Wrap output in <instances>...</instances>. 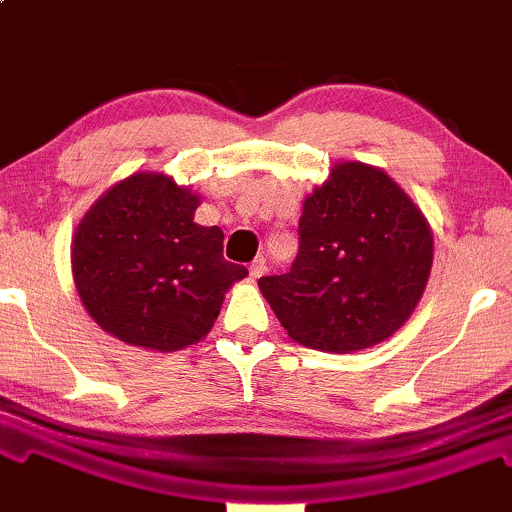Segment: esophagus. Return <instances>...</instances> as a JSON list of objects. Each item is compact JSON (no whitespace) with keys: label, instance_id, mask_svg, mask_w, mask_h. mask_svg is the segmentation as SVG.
Returning a JSON list of instances; mask_svg holds the SVG:
<instances>
[{"label":"esophagus","instance_id":"obj_1","mask_svg":"<svg viewBox=\"0 0 512 512\" xmlns=\"http://www.w3.org/2000/svg\"><path fill=\"white\" fill-rule=\"evenodd\" d=\"M266 273V259L259 255V257H255L253 262H250V276L253 278H262Z\"/></svg>","mask_w":512,"mask_h":512}]
</instances>
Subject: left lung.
Listing matches in <instances>:
<instances>
[{
    "mask_svg": "<svg viewBox=\"0 0 512 512\" xmlns=\"http://www.w3.org/2000/svg\"><path fill=\"white\" fill-rule=\"evenodd\" d=\"M299 239L292 269L257 282L294 342L358 352L391 338L416 310L432 271V230L384 170L335 163L303 200Z\"/></svg>",
    "mask_w": 512,
    "mask_h": 512,
    "instance_id": "8db88e82",
    "label": "left lung"
}]
</instances>
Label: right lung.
I'll list each match as a JSON object with an SVG mask.
<instances>
[{
	"mask_svg": "<svg viewBox=\"0 0 512 512\" xmlns=\"http://www.w3.org/2000/svg\"><path fill=\"white\" fill-rule=\"evenodd\" d=\"M200 195L170 174L133 172L91 204L71 243L89 317L126 345L179 352L207 338L246 266L223 257V230L195 223Z\"/></svg>",
	"mask_w": 512,
	"mask_h": 512,
	"instance_id": "1",
	"label": "right lung"
}]
</instances>
